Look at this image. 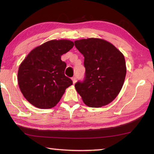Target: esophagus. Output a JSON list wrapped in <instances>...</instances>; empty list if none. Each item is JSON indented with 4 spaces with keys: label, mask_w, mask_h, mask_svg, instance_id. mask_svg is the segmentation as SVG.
<instances>
[{
    "label": "esophagus",
    "mask_w": 154,
    "mask_h": 154,
    "mask_svg": "<svg viewBox=\"0 0 154 154\" xmlns=\"http://www.w3.org/2000/svg\"><path fill=\"white\" fill-rule=\"evenodd\" d=\"M72 83H73V84H75V83H76V81H77V77H73L72 78Z\"/></svg>",
    "instance_id": "obj_1"
}]
</instances>
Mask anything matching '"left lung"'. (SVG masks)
I'll return each mask as SVG.
<instances>
[{
    "label": "left lung",
    "mask_w": 154,
    "mask_h": 154,
    "mask_svg": "<svg viewBox=\"0 0 154 154\" xmlns=\"http://www.w3.org/2000/svg\"><path fill=\"white\" fill-rule=\"evenodd\" d=\"M84 56L85 76L75 87L85 105L101 107L111 103L120 92L126 75L123 54L104 39L89 38L75 41Z\"/></svg>",
    "instance_id": "obj_1"
}]
</instances>
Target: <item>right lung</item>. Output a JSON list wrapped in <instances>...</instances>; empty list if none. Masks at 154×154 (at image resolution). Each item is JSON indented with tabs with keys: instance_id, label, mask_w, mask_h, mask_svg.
Returning <instances> with one entry per match:
<instances>
[{
	"instance_id": "add662e5",
	"label": "right lung",
	"mask_w": 154,
	"mask_h": 154,
	"mask_svg": "<svg viewBox=\"0 0 154 154\" xmlns=\"http://www.w3.org/2000/svg\"><path fill=\"white\" fill-rule=\"evenodd\" d=\"M74 46L67 39L51 40L33 49L20 64L17 82L31 105L40 109L55 106L72 80L65 76L66 64L61 56Z\"/></svg>"
}]
</instances>
